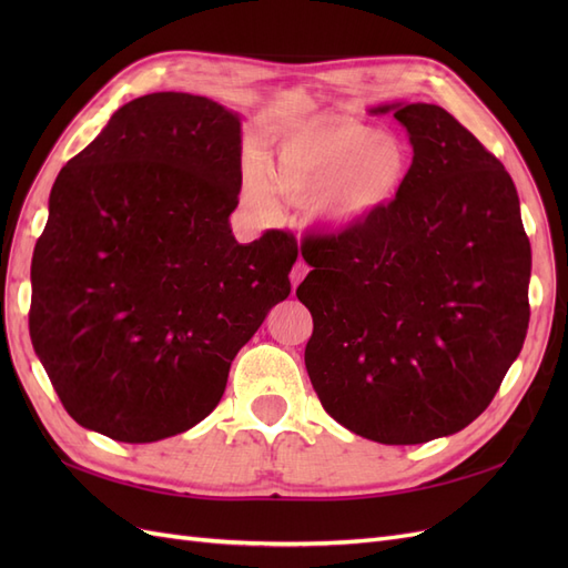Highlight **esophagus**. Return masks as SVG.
<instances>
[{
  "mask_svg": "<svg viewBox=\"0 0 568 568\" xmlns=\"http://www.w3.org/2000/svg\"><path fill=\"white\" fill-rule=\"evenodd\" d=\"M305 274H307V265H305L303 261H298V263L294 265V270H291V284H294V288L303 282Z\"/></svg>",
  "mask_w": 568,
  "mask_h": 568,
  "instance_id": "34e87169",
  "label": "esophagus"
}]
</instances>
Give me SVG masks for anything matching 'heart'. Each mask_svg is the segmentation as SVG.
Here are the masks:
<instances>
[{
  "label": "heart",
  "mask_w": 568,
  "mask_h": 568,
  "mask_svg": "<svg viewBox=\"0 0 568 568\" xmlns=\"http://www.w3.org/2000/svg\"><path fill=\"white\" fill-rule=\"evenodd\" d=\"M409 173V149L398 136L332 120L286 136L270 168L257 156L246 159L242 199L261 217L277 215V194L303 201L313 227L346 234L386 211Z\"/></svg>",
  "instance_id": "obj_1"
}]
</instances>
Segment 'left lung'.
Instances as JSON below:
<instances>
[{
    "mask_svg": "<svg viewBox=\"0 0 568 568\" xmlns=\"http://www.w3.org/2000/svg\"><path fill=\"white\" fill-rule=\"evenodd\" d=\"M412 173L386 211L305 239L296 288L313 315L305 367L348 432L415 445L469 426L528 329L530 244L505 165L436 104H382Z\"/></svg>",
    "mask_w": 568,
    "mask_h": 568,
    "instance_id": "8db88e82",
    "label": "left lung"
}]
</instances>
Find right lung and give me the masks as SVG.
<instances>
[{"label":"right lung","mask_w":568,"mask_h":568,"mask_svg":"<svg viewBox=\"0 0 568 568\" xmlns=\"http://www.w3.org/2000/svg\"><path fill=\"white\" fill-rule=\"evenodd\" d=\"M242 118L209 97L120 106L51 186L30 338L80 426L153 443L220 403L232 359L291 294L296 239L239 244Z\"/></svg>","instance_id":"obj_1"}]
</instances>
